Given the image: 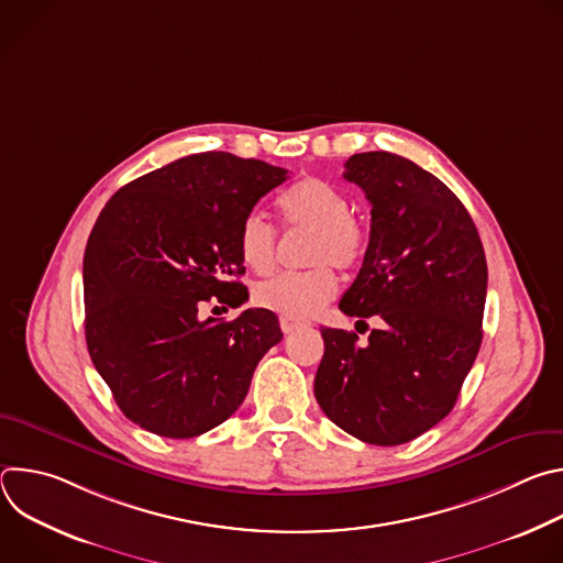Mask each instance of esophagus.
I'll return each instance as SVG.
<instances>
[{"mask_svg": "<svg viewBox=\"0 0 563 563\" xmlns=\"http://www.w3.org/2000/svg\"><path fill=\"white\" fill-rule=\"evenodd\" d=\"M305 325H307V323H302V320L280 316V330H283L285 334H291V332H296V330H300V328H305Z\"/></svg>", "mask_w": 563, "mask_h": 563, "instance_id": "34e87169", "label": "esophagus"}]
</instances>
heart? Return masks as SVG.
<instances>
[{"instance_id":"b5f03b06","label":"heart","mask_w":563,"mask_h":563,"mask_svg":"<svg viewBox=\"0 0 563 563\" xmlns=\"http://www.w3.org/2000/svg\"><path fill=\"white\" fill-rule=\"evenodd\" d=\"M283 220L291 229H311L305 261L316 265L307 272H283L254 289V302L287 318L313 316L336 294V276L328 267L352 269L365 254L367 235L350 213V198L320 178L296 183L278 202ZM238 252L243 263L267 274L276 265L278 233L263 211H250L238 229Z\"/></svg>"}]
</instances>
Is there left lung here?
<instances>
[{
	"label": "left lung",
	"instance_id": "8db88e82",
	"mask_svg": "<svg viewBox=\"0 0 563 563\" xmlns=\"http://www.w3.org/2000/svg\"><path fill=\"white\" fill-rule=\"evenodd\" d=\"M343 178L365 191L372 227L363 267L339 307L378 316L383 328L367 345L354 332L320 330L325 354L313 394L347 434L400 445L456 404L484 339L486 254L463 202L412 159L356 153Z\"/></svg>",
	"mask_w": 563,
	"mask_h": 563
}]
</instances>
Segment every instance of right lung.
Masks as SVG:
<instances>
[{"mask_svg":"<svg viewBox=\"0 0 563 563\" xmlns=\"http://www.w3.org/2000/svg\"><path fill=\"white\" fill-rule=\"evenodd\" d=\"M287 180L263 159L207 151L122 187L85 252V334L118 408L146 432L191 439L243 404L258 361L280 343L269 309L200 318L247 300L238 229Z\"/></svg>","mask_w":563,"mask_h":563,"instance_id":"right-lung-1","label":"right lung"}]
</instances>
